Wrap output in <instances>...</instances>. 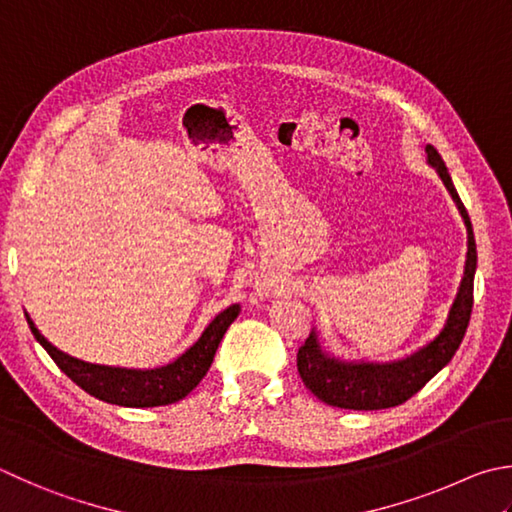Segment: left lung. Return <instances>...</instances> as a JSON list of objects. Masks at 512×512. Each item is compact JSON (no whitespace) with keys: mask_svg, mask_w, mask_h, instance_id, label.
<instances>
[{"mask_svg":"<svg viewBox=\"0 0 512 512\" xmlns=\"http://www.w3.org/2000/svg\"><path fill=\"white\" fill-rule=\"evenodd\" d=\"M425 152L427 163L439 172L468 230L466 271H463V280L457 297H454L448 322L430 345L394 362H345L331 358L329 353L322 351L315 331H311L300 351H297V371H300L302 383L311 389L313 396H318L327 405L342 407V410H387V407L401 405L416 392H421L427 380L434 378L448 365L454 353H457L463 336H466L477 271L475 232H472L466 206H463L457 190H454V183L441 154L432 145H427Z\"/></svg>","mask_w":512,"mask_h":512,"instance_id":"8db88e82","label":"left lung"}]
</instances>
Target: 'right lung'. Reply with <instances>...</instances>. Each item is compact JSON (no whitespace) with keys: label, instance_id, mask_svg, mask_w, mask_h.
<instances>
[{"label":"right lung","instance_id":"1","mask_svg":"<svg viewBox=\"0 0 512 512\" xmlns=\"http://www.w3.org/2000/svg\"><path fill=\"white\" fill-rule=\"evenodd\" d=\"M239 315V304L228 306L212 320L201 338L194 345L181 353L179 358L165 367L156 369H120V367H105L91 365V362L71 358L69 353L60 351L46 340L31 318L29 327L35 340L46 349L64 374L73 383L85 389L87 394L96 396L98 401H105L120 407H159L181 401L188 396L194 387L201 383V378L208 374L215 358L217 347L228 327Z\"/></svg>","mask_w":512,"mask_h":512}]
</instances>
